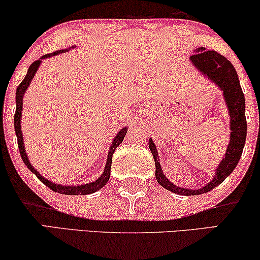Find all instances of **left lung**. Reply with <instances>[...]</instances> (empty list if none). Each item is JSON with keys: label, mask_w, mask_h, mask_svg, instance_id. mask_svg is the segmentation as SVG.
I'll list each match as a JSON object with an SVG mask.
<instances>
[{"label": "left lung", "mask_w": 260, "mask_h": 260, "mask_svg": "<svg viewBox=\"0 0 260 260\" xmlns=\"http://www.w3.org/2000/svg\"><path fill=\"white\" fill-rule=\"evenodd\" d=\"M191 62L202 74L207 75L212 82L216 83L223 90V96L227 104L229 117H231V142L225 151V155L216 170V175L207 186L200 190H188L175 186L165 177L161 170L157 150L153 140H149V148L155 161V177L157 183L166 190L180 193L183 196H196L205 192L211 191L217 185H220L228 177L240 160L242 150H244L246 134H247V123L245 116V96L242 93L240 81H239L237 70L229 60L214 50H205L200 48L191 57Z\"/></svg>", "instance_id": "obj_1"}]
</instances>
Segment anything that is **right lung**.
I'll return each mask as SVG.
<instances>
[{
  "label": "right lung",
  "mask_w": 260,
  "mask_h": 260,
  "mask_svg": "<svg viewBox=\"0 0 260 260\" xmlns=\"http://www.w3.org/2000/svg\"><path fill=\"white\" fill-rule=\"evenodd\" d=\"M75 48V46H74ZM68 51V50H62V51H56L53 53H48V55H44L42 58L40 59H37L33 62L31 66H29L28 68V72H27L25 79L22 80V82L20 83L18 86V88H16V96H15V100H16V110H15V114H14V127H15V134H16V137H18V146H19V151H20V155H21V159L25 165L28 168L29 171L33 172L37 175V178L42 181L44 185H46L50 190L55 191V192H58V193H63V194H72V196H79V194H89V193H93V192H96L98 190H100L101 187L105 186L107 184V181L110 179V175H111V165H112V155L114 153V150H116V148L119 146L120 143L123 142L124 137H125L126 135V130L127 127H123L122 130L119 131V133L117 134V136L114 137L113 142H112V146L110 148V151H109V156H107V161H106V166H105V170H104V173L100 175L99 178L95 181H93V183H89V184H85V185H79V186H62V185H57V184H53L51 181L45 179V178L43 177L42 174H39V172H37V170L35 167L32 166L31 164H29L28 161V157H27L26 155V151H25V148H23V141H22V133H21V125H20V119H21V111H22V96L23 94H25L27 87L29 86V83H31V81L33 79V76H35V74L37 70H38V67L40 66V62H42L43 58H46V57H51V56H55V55H58V53H62V52H66Z\"/></svg>",
  "instance_id": "1"
}]
</instances>
